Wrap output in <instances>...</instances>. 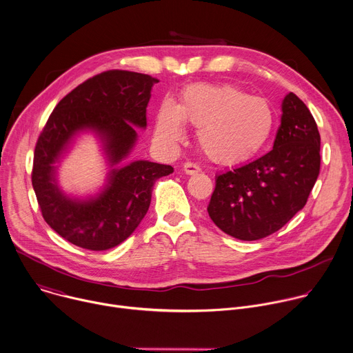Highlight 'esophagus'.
<instances>
[{"mask_svg": "<svg viewBox=\"0 0 353 353\" xmlns=\"http://www.w3.org/2000/svg\"><path fill=\"white\" fill-rule=\"evenodd\" d=\"M183 170H184V173H185V174H188V176H194V174H198V173L201 172L199 166H198V165H195V163H191V162L184 163Z\"/></svg>", "mask_w": 353, "mask_h": 353, "instance_id": "esophagus-1", "label": "esophagus"}]
</instances>
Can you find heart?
Instances as JSON below:
<instances>
[{"instance_id":"obj_1","label":"heart","mask_w":353,"mask_h":353,"mask_svg":"<svg viewBox=\"0 0 353 353\" xmlns=\"http://www.w3.org/2000/svg\"><path fill=\"white\" fill-rule=\"evenodd\" d=\"M183 122L196 130L202 154L213 163L236 166L255 158L269 143L274 113L265 98L228 84L188 85L180 101L162 102L155 119V139L173 145L183 139Z\"/></svg>"}]
</instances>
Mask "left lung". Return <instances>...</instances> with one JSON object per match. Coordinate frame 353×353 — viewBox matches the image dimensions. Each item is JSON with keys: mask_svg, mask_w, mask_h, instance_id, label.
<instances>
[{"mask_svg": "<svg viewBox=\"0 0 353 353\" xmlns=\"http://www.w3.org/2000/svg\"><path fill=\"white\" fill-rule=\"evenodd\" d=\"M273 150L216 176L208 205L213 223L243 241L265 239L306 203L320 172V134L307 106L288 92Z\"/></svg>", "mask_w": 353, "mask_h": 353, "instance_id": "8db88e82", "label": "left lung"}]
</instances>
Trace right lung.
Listing matches in <instances>:
<instances>
[{
	"mask_svg": "<svg viewBox=\"0 0 353 353\" xmlns=\"http://www.w3.org/2000/svg\"><path fill=\"white\" fill-rule=\"evenodd\" d=\"M157 79L128 70L97 74L63 97L34 150L32 184L48 225L69 243L106 251L123 243L148 212L152 187L173 173L150 161L125 163L147 128V105ZM83 132H92L107 161L105 184L94 196L73 197L57 183V163Z\"/></svg>",
	"mask_w": 353,
	"mask_h": 353,
	"instance_id": "obj_1",
	"label": "right lung"
}]
</instances>
